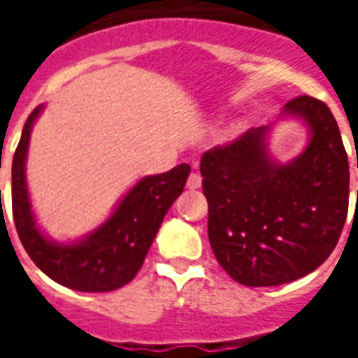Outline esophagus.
I'll return each mask as SVG.
<instances>
[{
    "instance_id": "1",
    "label": "esophagus",
    "mask_w": 358,
    "mask_h": 358,
    "mask_svg": "<svg viewBox=\"0 0 358 358\" xmlns=\"http://www.w3.org/2000/svg\"><path fill=\"white\" fill-rule=\"evenodd\" d=\"M201 174H197V172H192L189 174V178H187V187L189 189H197V187H201Z\"/></svg>"
}]
</instances>
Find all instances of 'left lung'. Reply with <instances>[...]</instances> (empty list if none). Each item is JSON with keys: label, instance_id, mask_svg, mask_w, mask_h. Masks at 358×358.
<instances>
[{"label": "left lung", "instance_id": "left-lung-1", "mask_svg": "<svg viewBox=\"0 0 358 358\" xmlns=\"http://www.w3.org/2000/svg\"><path fill=\"white\" fill-rule=\"evenodd\" d=\"M282 115L308 132L289 163L270 155V126H259L205 151L199 164L213 253L228 276L251 287L318 268L338 245L349 209V163L328 105L301 95Z\"/></svg>", "mask_w": 358, "mask_h": 358}]
</instances>
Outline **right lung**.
I'll list each match as a JSON object with an SVG mask.
<instances>
[{
	"label": "right lung",
	"mask_w": 358,
	"mask_h": 358,
	"mask_svg": "<svg viewBox=\"0 0 358 358\" xmlns=\"http://www.w3.org/2000/svg\"><path fill=\"white\" fill-rule=\"evenodd\" d=\"M42 110L43 105H38L30 113L13 157V218L20 243L36 266L57 284L76 292L118 289L141 268L164 215L184 192L192 169L184 163L163 174L143 176L103 224L80 240L59 243L40 230L27 186L28 143Z\"/></svg>",
	"instance_id": "1"
}]
</instances>
